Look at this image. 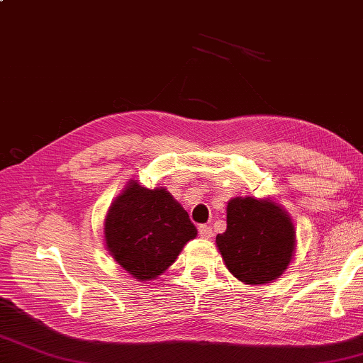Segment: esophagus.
Returning a JSON list of instances; mask_svg holds the SVG:
<instances>
[{
  "instance_id": "obj_1",
  "label": "esophagus",
  "mask_w": 363,
  "mask_h": 363,
  "mask_svg": "<svg viewBox=\"0 0 363 363\" xmlns=\"http://www.w3.org/2000/svg\"><path fill=\"white\" fill-rule=\"evenodd\" d=\"M199 233H200L201 238L209 240L211 236H213V228L208 227V225H200V227H199Z\"/></svg>"
}]
</instances>
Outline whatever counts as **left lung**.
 <instances>
[{"label":"left lung","mask_w":363,"mask_h":363,"mask_svg":"<svg viewBox=\"0 0 363 363\" xmlns=\"http://www.w3.org/2000/svg\"><path fill=\"white\" fill-rule=\"evenodd\" d=\"M222 260L242 284H268L284 274L295 254V227L272 199L235 196L227 203V230L216 236Z\"/></svg>","instance_id":"1"}]
</instances>
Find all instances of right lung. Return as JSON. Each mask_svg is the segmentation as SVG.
<instances>
[{"instance_id":"right-lung-1","label":"right lung","mask_w":363,"mask_h":363,"mask_svg":"<svg viewBox=\"0 0 363 363\" xmlns=\"http://www.w3.org/2000/svg\"><path fill=\"white\" fill-rule=\"evenodd\" d=\"M109 255L136 281L157 279L196 236L187 211L164 187L130 179L104 217Z\"/></svg>"}]
</instances>
